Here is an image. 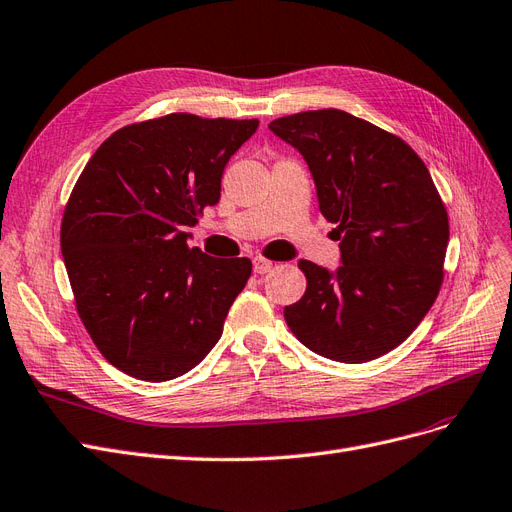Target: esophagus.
Returning a JSON list of instances; mask_svg holds the SVG:
<instances>
[{"label":"esophagus","mask_w":512,"mask_h":512,"mask_svg":"<svg viewBox=\"0 0 512 512\" xmlns=\"http://www.w3.org/2000/svg\"><path fill=\"white\" fill-rule=\"evenodd\" d=\"M272 268H274V263L268 261V259H263V257H255V259H253V270H255V274H266V272H270Z\"/></svg>","instance_id":"1"}]
</instances>
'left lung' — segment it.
Returning <instances> with one entry per match:
<instances>
[{
	"label": "left lung",
	"mask_w": 512,
	"mask_h": 512,
	"mask_svg": "<svg viewBox=\"0 0 512 512\" xmlns=\"http://www.w3.org/2000/svg\"><path fill=\"white\" fill-rule=\"evenodd\" d=\"M270 131L298 151L319 210L338 227L340 266L300 261L308 287L285 306L304 346L342 364H364L402 344L442 285L449 219L412 148L336 108L276 119Z\"/></svg>",
	"instance_id": "obj_1"
}]
</instances>
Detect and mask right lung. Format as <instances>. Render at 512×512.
I'll use <instances>...</instances> for the list:
<instances>
[{
	"instance_id": "add662e5",
	"label": "right lung",
	"mask_w": 512,
	"mask_h": 512,
	"mask_svg": "<svg viewBox=\"0 0 512 512\" xmlns=\"http://www.w3.org/2000/svg\"><path fill=\"white\" fill-rule=\"evenodd\" d=\"M257 127L168 114L114 131L82 170L61 255L78 315L114 368L172 381L219 342L251 261L189 249V227L219 202L225 166Z\"/></svg>"
}]
</instances>
